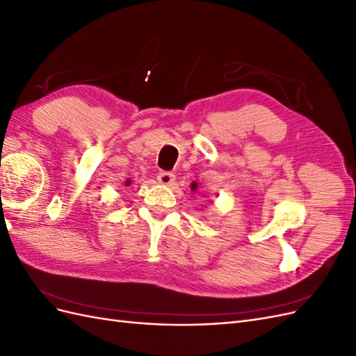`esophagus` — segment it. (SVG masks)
<instances>
[{
	"label": "esophagus",
	"instance_id": "obj_1",
	"mask_svg": "<svg viewBox=\"0 0 356 356\" xmlns=\"http://www.w3.org/2000/svg\"><path fill=\"white\" fill-rule=\"evenodd\" d=\"M157 181L163 186H172L175 182V175L170 174V172H159Z\"/></svg>",
	"mask_w": 356,
	"mask_h": 356
}]
</instances>
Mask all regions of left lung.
Returning <instances> with one entry per match:
<instances>
[{
	"label": "left lung",
	"instance_id": "left-lung-1",
	"mask_svg": "<svg viewBox=\"0 0 356 356\" xmlns=\"http://www.w3.org/2000/svg\"><path fill=\"white\" fill-rule=\"evenodd\" d=\"M197 188V182H193V184H191V190L193 191H195Z\"/></svg>",
	"mask_w": 356,
	"mask_h": 356
}]
</instances>
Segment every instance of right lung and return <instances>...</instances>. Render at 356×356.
I'll list each match as a JSON object with an SVG mask.
<instances>
[{"label":"right lung","mask_w":356,"mask_h":356,"mask_svg":"<svg viewBox=\"0 0 356 356\" xmlns=\"http://www.w3.org/2000/svg\"><path fill=\"white\" fill-rule=\"evenodd\" d=\"M129 184H131V179H127V181H126V186H129Z\"/></svg>","instance_id":"right-lung-1"}]
</instances>
